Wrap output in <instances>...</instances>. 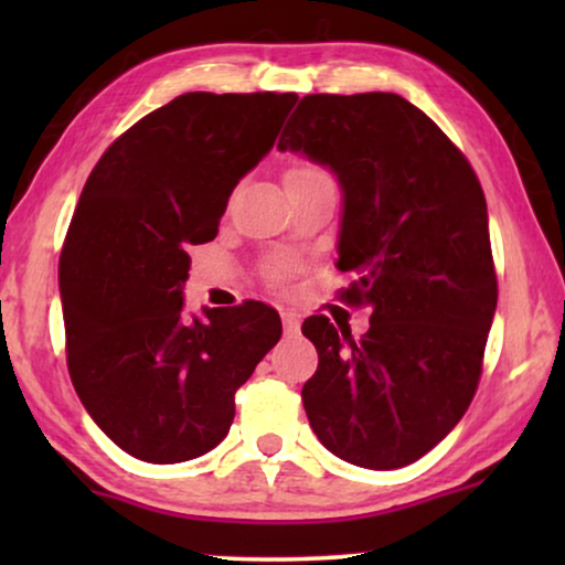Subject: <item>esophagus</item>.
<instances>
[{
  "label": "esophagus",
  "instance_id": "34e87169",
  "mask_svg": "<svg viewBox=\"0 0 565 565\" xmlns=\"http://www.w3.org/2000/svg\"><path fill=\"white\" fill-rule=\"evenodd\" d=\"M282 329H285V334H288V337H296L300 331L298 316L292 311H282Z\"/></svg>",
  "mask_w": 565,
  "mask_h": 565
}]
</instances>
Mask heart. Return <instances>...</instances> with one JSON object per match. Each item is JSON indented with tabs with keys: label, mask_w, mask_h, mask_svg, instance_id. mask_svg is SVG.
I'll use <instances>...</instances> for the list:
<instances>
[{
	"label": "heart",
	"mask_w": 565,
	"mask_h": 565,
	"mask_svg": "<svg viewBox=\"0 0 565 565\" xmlns=\"http://www.w3.org/2000/svg\"><path fill=\"white\" fill-rule=\"evenodd\" d=\"M323 172L313 164H292L288 172H285V184L292 182H303V180H313V177H321Z\"/></svg>",
	"instance_id": "heart-1"
}]
</instances>
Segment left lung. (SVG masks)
<instances>
[{"label":"left lung","instance_id":"8db88e82","mask_svg":"<svg viewBox=\"0 0 565 565\" xmlns=\"http://www.w3.org/2000/svg\"><path fill=\"white\" fill-rule=\"evenodd\" d=\"M280 151L331 169L342 188L337 269L370 308L360 339L303 321L319 370L303 385L311 429L337 458L404 468L450 435L481 377L497 311L489 213L468 159L393 92L308 95Z\"/></svg>","mask_w":565,"mask_h":565}]
</instances>
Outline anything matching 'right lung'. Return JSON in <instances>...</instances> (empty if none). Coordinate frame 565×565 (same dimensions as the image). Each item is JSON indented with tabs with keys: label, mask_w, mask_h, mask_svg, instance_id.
Instances as JSON below:
<instances>
[{
	"label": "right lung",
	"mask_w": 565,
	"mask_h": 565,
	"mask_svg": "<svg viewBox=\"0 0 565 565\" xmlns=\"http://www.w3.org/2000/svg\"><path fill=\"white\" fill-rule=\"evenodd\" d=\"M296 92H188L128 128L84 184L58 265L68 375L120 450L184 462L234 422V393L282 334L259 300L184 316L188 249L213 242Z\"/></svg>",
	"instance_id": "right-lung-1"
}]
</instances>
